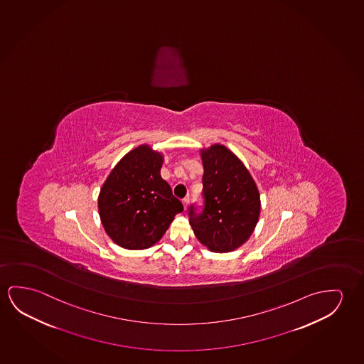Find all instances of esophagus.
<instances>
[{"mask_svg": "<svg viewBox=\"0 0 364 364\" xmlns=\"http://www.w3.org/2000/svg\"><path fill=\"white\" fill-rule=\"evenodd\" d=\"M183 205H184V209L186 210V209H188V205H189V198H188V196L183 199Z\"/></svg>", "mask_w": 364, "mask_h": 364, "instance_id": "obj_1", "label": "esophagus"}]
</instances>
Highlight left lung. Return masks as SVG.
Returning a JSON list of instances; mask_svg holds the SVG:
<instances>
[{
	"instance_id": "8db88e82",
	"label": "left lung",
	"mask_w": 364,
	"mask_h": 364,
	"mask_svg": "<svg viewBox=\"0 0 364 364\" xmlns=\"http://www.w3.org/2000/svg\"><path fill=\"white\" fill-rule=\"evenodd\" d=\"M200 156L204 207L196 213L191 205V228L210 251H235L246 243L257 224L261 210L257 185L243 162L225 146L202 149Z\"/></svg>"
}]
</instances>
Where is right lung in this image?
I'll return each instance as SVG.
<instances>
[{
	"mask_svg": "<svg viewBox=\"0 0 364 364\" xmlns=\"http://www.w3.org/2000/svg\"><path fill=\"white\" fill-rule=\"evenodd\" d=\"M164 156L149 145L126 154L108 175L98 196L107 235L126 250H145L161 240L184 210L160 175Z\"/></svg>",
	"mask_w": 364,
	"mask_h": 364,
	"instance_id": "add662e5",
	"label": "right lung"
}]
</instances>
